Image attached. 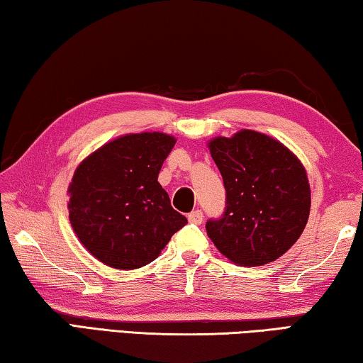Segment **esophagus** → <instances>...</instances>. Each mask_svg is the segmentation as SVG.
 Returning <instances> with one entry per match:
<instances>
[{"mask_svg":"<svg viewBox=\"0 0 363 363\" xmlns=\"http://www.w3.org/2000/svg\"><path fill=\"white\" fill-rule=\"evenodd\" d=\"M203 218H204V213L198 211H193L191 213H188V220L189 223H194V225H201L203 223Z\"/></svg>","mask_w":363,"mask_h":363,"instance_id":"1","label":"esophagus"}]
</instances>
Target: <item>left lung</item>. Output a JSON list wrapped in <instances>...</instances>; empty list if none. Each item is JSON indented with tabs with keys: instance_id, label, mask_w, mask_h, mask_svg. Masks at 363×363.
<instances>
[{
	"instance_id": "obj_1",
	"label": "left lung",
	"mask_w": 363,
	"mask_h": 363,
	"mask_svg": "<svg viewBox=\"0 0 363 363\" xmlns=\"http://www.w3.org/2000/svg\"><path fill=\"white\" fill-rule=\"evenodd\" d=\"M227 206L206 223L225 257L242 267L273 262L299 240L311 213V186L301 160L269 135L241 130L209 141Z\"/></svg>"
}]
</instances>
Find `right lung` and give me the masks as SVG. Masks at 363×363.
Instances as JSON below:
<instances>
[{
	"label": "right lung",
	"instance_id": "right-lung-1",
	"mask_svg": "<svg viewBox=\"0 0 363 363\" xmlns=\"http://www.w3.org/2000/svg\"><path fill=\"white\" fill-rule=\"evenodd\" d=\"M175 141L159 132L128 133L77 167L67 189L69 220L86 251L103 264L140 269L188 223L157 182Z\"/></svg>",
	"mask_w": 363,
	"mask_h": 363
}]
</instances>
